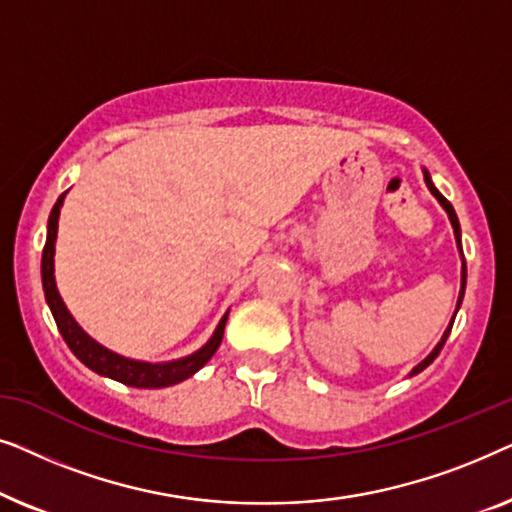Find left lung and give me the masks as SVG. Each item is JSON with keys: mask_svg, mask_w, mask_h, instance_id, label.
I'll return each instance as SVG.
<instances>
[{"mask_svg": "<svg viewBox=\"0 0 512 512\" xmlns=\"http://www.w3.org/2000/svg\"><path fill=\"white\" fill-rule=\"evenodd\" d=\"M424 181H426V186H429V191L436 195L438 198V202L440 205L445 207V212H447V216H450V221H452V228H454V237H457V247H459V251H461V228H459V219H457V214H454V207L450 205V200L445 198L443 193L438 191L436 186H433V181H431V177H429V172L424 170ZM464 289H466V261H464V265H461V293H459V300H457V310H459V305H461V300H464ZM454 317H457V314H454ZM452 324H454V319H452ZM452 324L447 326V331H445V335H443V340L438 342L436 345V349H433V352L426 356V359L419 363V366H415L412 368V373L410 375H417V373H422V370L429 366V363H433V359H436V356L440 354V349H443V345H445V340H447V335H450V331H452Z\"/></svg>", "mask_w": 512, "mask_h": 512, "instance_id": "8db88e82", "label": "left lung"}]
</instances>
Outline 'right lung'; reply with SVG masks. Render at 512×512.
Listing matches in <instances>:
<instances>
[{
  "mask_svg": "<svg viewBox=\"0 0 512 512\" xmlns=\"http://www.w3.org/2000/svg\"><path fill=\"white\" fill-rule=\"evenodd\" d=\"M67 191L60 195L55 207L51 209V216H48V235L44 244V254H41V282H44V293L48 300V307H51L55 324H58V331L65 338L67 347L72 349L76 359L86 363L90 370H95L97 375L111 377V380L128 384V387L137 389H160V387H172L186 377L205 366V363L212 359L219 349L223 340V328H226L228 314H223V319L216 326L212 340L207 342L205 347L198 349V352L186 356V359L170 361V363H144V361H132L125 359V356H118L109 352L107 347L97 345V342L81 331V326L76 324L72 314L67 312L65 303H62L58 289H55V277H53V254H55V237H58V216L62 200H65Z\"/></svg>",
  "mask_w": 512,
  "mask_h": 512,
  "instance_id": "1",
  "label": "right lung"
}]
</instances>
